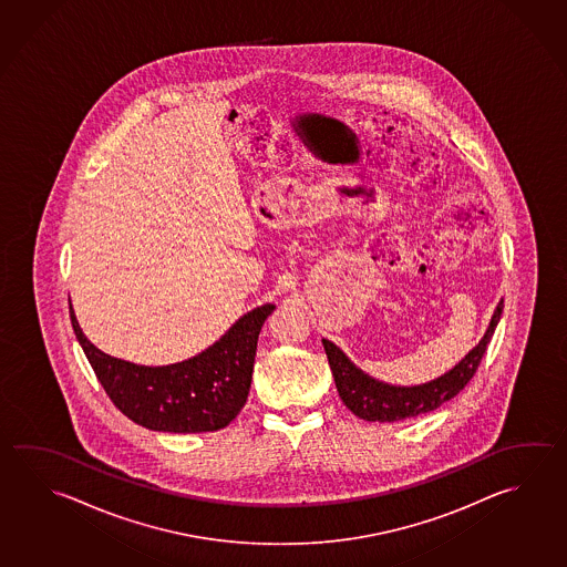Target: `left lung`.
<instances>
[{"instance_id":"obj_1","label":"left lung","mask_w":567,"mask_h":567,"mask_svg":"<svg viewBox=\"0 0 567 567\" xmlns=\"http://www.w3.org/2000/svg\"><path fill=\"white\" fill-rule=\"evenodd\" d=\"M502 311H504V299H499L484 338L477 341V346L467 351L465 358L457 361L452 370L420 385H392V383L375 380L370 373L360 370L336 343L321 340L323 350L328 353L341 402L365 422H402V420H410L422 413L437 410L442 403L450 402L462 392L474 378L475 370L484 358L485 348L494 336L495 326L502 318Z\"/></svg>"}]
</instances>
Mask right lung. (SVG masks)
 Wrapping results in <instances>:
<instances>
[{"label": "right lung", "mask_w": 567, "mask_h": 567, "mask_svg": "<svg viewBox=\"0 0 567 567\" xmlns=\"http://www.w3.org/2000/svg\"><path fill=\"white\" fill-rule=\"evenodd\" d=\"M274 303L244 313L229 330L189 360L140 365L117 360L83 336L70 303L75 338L120 412L152 432H216L236 420L251 385L258 336Z\"/></svg>", "instance_id": "add662e5"}]
</instances>
